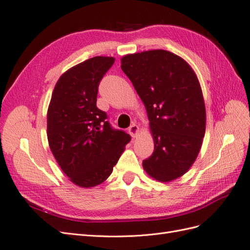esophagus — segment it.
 I'll list each match as a JSON object with an SVG mask.
<instances>
[{
    "instance_id": "esophagus-1",
    "label": "esophagus",
    "mask_w": 250,
    "mask_h": 250,
    "mask_svg": "<svg viewBox=\"0 0 250 250\" xmlns=\"http://www.w3.org/2000/svg\"><path fill=\"white\" fill-rule=\"evenodd\" d=\"M128 132H129V134L132 138H135L140 132V127L137 124H133L129 128H128Z\"/></svg>"
}]
</instances>
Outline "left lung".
Returning a JSON list of instances; mask_svg holds the SVG:
<instances>
[{"instance_id":"1","label":"left lung","mask_w":250,"mask_h":250,"mask_svg":"<svg viewBox=\"0 0 250 250\" xmlns=\"http://www.w3.org/2000/svg\"><path fill=\"white\" fill-rule=\"evenodd\" d=\"M121 69L143 101L154 151L143 161L150 177L169 183L181 177L198 156L207 113L199 80L184 58L150 50L121 58Z\"/></svg>"}]
</instances>
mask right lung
<instances>
[{
    "mask_svg": "<svg viewBox=\"0 0 250 250\" xmlns=\"http://www.w3.org/2000/svg\"><path fill=\"white\" fill-rule=\"evenodd\" d=\"M115 58L96 56L64 72L53 89L47 113L49 146L60 169L74 185L102 184L130 141L113 130L97 107L98 86Z\"/></svg>",
    "mask_w": 250,
    "mask_h": 250,
    "instance_id": "add662e5",
    "label": "right lung"
}]
</instances>
